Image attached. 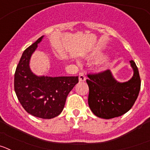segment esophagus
<instances>
[{"label": "esophagus", "instance_id": "esophagus-1", "mask_svg": "<svg viewBox=\"0 0 150 150\" xmlns=\"http://www.w3.org/2000/svg\"><path fill=\"white\" fill-rule=\"evenodd\" d=\"M86 77L85 76V74L83 73H79V82H84L86 81Z\"/></svg>", "mask_w": 150, "mask_h": 150}]
</instances>
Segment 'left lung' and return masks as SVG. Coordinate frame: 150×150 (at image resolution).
<instances>
[{
    "mask_svg": "<svg viewBox=\"0 0 150 150\" xmlns=\"http://www.w3.org/2000/svg\"><path fill=\"white\" fill-rule=\"evenodd\" d=\"M134 75L128 82L119 83L109 70L88 74V106L98 117L109 120L128 112L137 100L140 89V77L134 61H130Z\"/></svg>",
    "mask_w": 150,
    "mask_h": 150,
    "instance_id": "obj_1",
    "label": "left lung"
}]
</instances>
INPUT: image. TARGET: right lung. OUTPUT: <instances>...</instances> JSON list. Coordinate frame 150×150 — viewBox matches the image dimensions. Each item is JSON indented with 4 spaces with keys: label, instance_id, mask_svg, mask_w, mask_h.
I'll return each mask as SVG.
<instances>
[{
    "label": "right lung",
    "instance_id": "add662e5",
    "mask_svg": "<svg viewBox=\"0 0 150 150\" xmlns=\"http://www.w3.org/2000/svg\"><path fill=\"white\" fill-rule=\"evenodd\" d=\"M40 37L22 53L14 76V89L23 108L32 116L52 119L62 112L69 92L79 82L78 76H38L29 67Z\"/></svg>",
    "mask_w": 150,
    "mask_h": 150
}]
</instances>
